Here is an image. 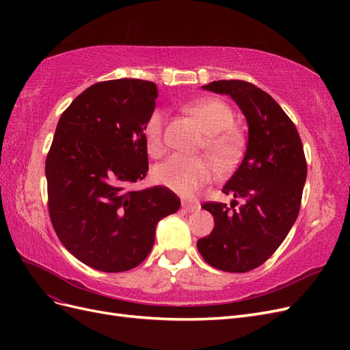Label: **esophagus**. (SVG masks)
Here are the masks:
<instances>
[{"instance_id":"34e87169","label":"esophagus","mask_w":350,"mask_h":350,"mask_svg":"<svg viewBox=\"0 0 350 350\" xmlns=\"http://www.w3.org/2000/svg\"><path fill=\"white\" fill-rule=\"evenodd\" d=\"M183 208L185 211H188V213H193V211H197L200 208V204H197V203H187V201H184Z\"/></svg>"}]
</instances>
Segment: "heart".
<instances>
[{"mask_svg": "<svg viewBox=\"0 0 350 350\" xmlns=\"http://www.w3.org/2000/svg\"><path fill=\"white\" fill-rule=\"evenodd\" d=\"M188 112L208 133L207 150L220 165H230L238 153L239 139L234 124V112L225 102L217 99L198 100L188 107ZM144 139L149 152L154 156L165 150V113L154 111L144 125ZM216 166L206 156L188 157L174 154L154 169V179L174 191L193 196L197 189L215 178Z\"/></svg>", "mask_w": 350, "mask_h": 350, "instance_id": "obj_1", "label": "heart"}]
</instances>
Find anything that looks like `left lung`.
Returning a JSON list of instances; mask_svg holds the SVG:
<instances>
[{
  "instance_id": "obj_1",
  "label": "left lung",
  "mask_w": 350,
  "mask_h": 350,
  "mask_svg": "<svg viewBox=\"0 0 350 350\" xmlns=\"http://www.w3.org/2000/svg\"><path fill=\"white\" fill-rule=\"evenodd\" d=\"M203 89L237 102L248 124V143L221 189L234 197L230 207L215 201L201 206L213 215L215 228L197 241V248L211 267L245 273L271 257L298 217L306 179L304 147L289 116L256 84L219 80Z\"/></svg>"
}]
</instances>
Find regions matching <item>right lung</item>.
I'll list each match as a JSON object with an SVG mask.
<instances>
[{"label":"right lung","mask_w":350,"mask_h":350,"mask_svg":"<svg viewBox=\"0 0 350 350\" xmlns=\"http://www.w3.org/2000/svg\"><path fill=\"white\" fill-rule=\"evenodd\" d=\"M156 98L153 81L93 84L62 112L46 156L52 226L74 257L99 271L139 266L157 221L181 206L166 187L129 189L149 171L144 125Z\"/></svg>","instance_id":"obj_1"}]
</instances>
